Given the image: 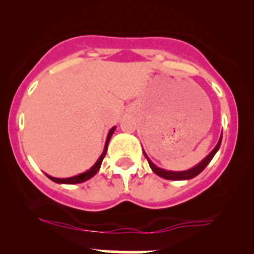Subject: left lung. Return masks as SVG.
<instances>
[{
	"label": "left lung",
	"mask_w": 254,
	"mask_h": 254,
	"mask_svg": "<svg viewBox=\"0 0 254 254\" xmlns=\"http://www.w3.org/2000/svg\"><path fill=\"white\" fill-rule=\"evenodd\" d=\"M221 142H222V135H221L220 139H218V142H217L216 147H215L214 149H212V150L210 151V153L208 154V155H206L205 157H204V159L202 160V161L199 162V164L194 166V167L190 168V170L182 171V172H177V171H167V170H164V168L157 167L156 165H154L153 162H151V160L149 159V157H148L147 154L144 153V150H143V154H144V156L147 157L148 164H149L150 168H151V171H153L154 173H155V174H157V176H159V177L164 178V179H167V180H189V179H192V178L197 177L198 174H199L200 172H202V171L204 170V168H205L206 166L209 165V162L211 161L212 157L215 156V154H216V153H217V150L220 149Z\"/></svg>",
	"instance_id": "left-lung-1"
}]
</instances>
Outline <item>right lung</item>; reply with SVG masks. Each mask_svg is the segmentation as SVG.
Segmentation results:
<instances>
[{
	"label": "right lung",
	"mask_w": 254,
	"mask_h": 254,
	"mask_svg": "<svg viewBox=\"0 0 254 254\" xmlns=\"http://www.w3.org/2000/svg\"><path fill=\"white\" fill-rule=\"evenodd\" d=\"M115 130H116V127H113L112 129L109 131V135H107L106 143H105L103 154H101L100 157H99V159L97 160V162H95V164L93 165L88 171L83 172V173H81V174H77V176L70 177V178H55V177L49 176V174H46V176H48L49 179H51L52 182H55L57 184H80V183H83V182H86V180L90 179L92 177H94L95 174L98 173V171L100 170L101 162H103L104 157H105V155H106L107 145H109V142H110L111 137H112V135H113V132H115Z\"/></svg>",
	"instance_id": "add662e5"
}]
</instances>
